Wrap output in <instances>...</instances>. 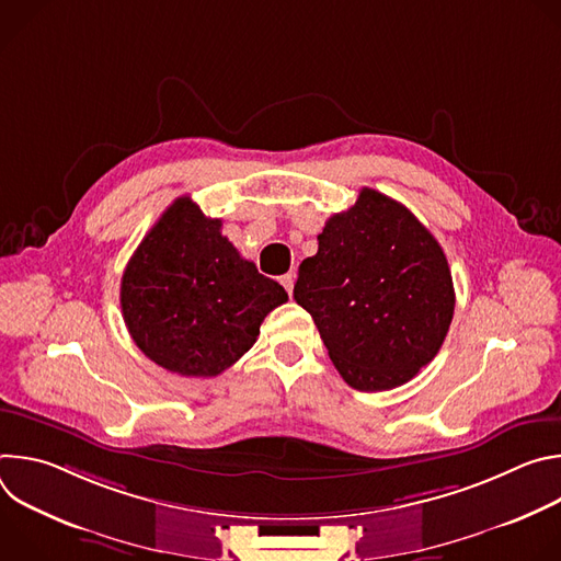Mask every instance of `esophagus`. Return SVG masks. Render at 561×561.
Returning a JSON list of instances; mask_svg holds the SVG:
<instances>
[{
	"label": "esophagus",
	"instance_id": "esophagus-1",
	"mask_svg": "<svg viewBox=\"0 0 561 561\" xmlns=\"http://www.w3.org/2000/svg\"><path fill=\"white\" fill-rule=\"evenodd\" d=\"M279 282H282V286L286 288V293H288V295H293V286H295V275H293V273H286V275H282V277H279Z\"/></svg>",
	"mask_w": 561,
	"mask_h": 561
}]
</instances>
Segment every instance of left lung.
I'll use <instances>...</instances> for the list:
<instances>
[{
	"instance_id": "left-lung-1",
	"label": "left lung",
	"mask_w": 561,
	"mask_h": 561,
	"mask_svg": "<svg viewBox=\"0 0 561 561\" xmlns=\"http://www.w3.org/2000/svg\"><path fill=\"white\" fill-rule=\"evenodd\" d=\"M317 242L293 295L344 381L375 392L413 379L442 348L455 310L437 239L404 204L362 188Z\"/></svg>"
}]
</instances>
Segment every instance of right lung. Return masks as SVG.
Here are the masks:
<instances>
[{
	"label": "right lung",
	"instance_id": "add662e5",
	"mask_svg": "<svg viewBox=\"0 0 561 561\" xmlns=\"http://www.w3.org/2000/svg\"><path fill=\"white\" fill-rule=\"evenodd\" d=\"M288 299L191 197L175 199L122 277V312L139 351L182 377H215L242 357Z\"/></svg>",
	"mask_w": 561,
	"mask_h": 561
}]
</instances>
